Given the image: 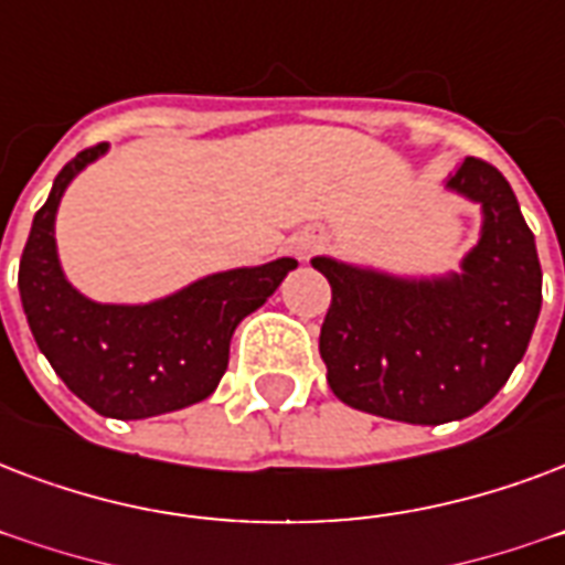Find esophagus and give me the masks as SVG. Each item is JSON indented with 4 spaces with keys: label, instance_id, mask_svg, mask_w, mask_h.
I'll use <instances>...</instances> for the list:
<instances>
[{
    "label": "esophagus",
    "instance_id": "obj_1",
    "mask_svg": "<svg viewBox=\"0 0 565 565\" xmlns=\"http://www.w3.org/2000/svg\"><path fill=\"white\" fill-rule=\"evenodd\" d=\"M320 248V236H299V239H292V252L299 254L301 260H308L313 252Z\"/></svg>",
    "mask_w": 565,
    "mask_h": 565
}]
</instances>
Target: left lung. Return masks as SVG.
<instances>
[{
  "instance_id": "8db88e82",
  "label": "left lung",
  "mask_w": 565,
  "mask_h": 565,
  "mask_svg": "<svg viewBox=\"0 0 565 565\" xmlns=\"http://www.w3.org/2000/svg\"><path fill=\"white\" fill-rule=\"evenodd\" d=\"M450 189L483 204L462 275L403 281L313 257L331 284L320 355L334 397L370 415L436 426L473 415L507 385L542 308L533 231L501 171L468 157Z\"/></svg>"
}]
</instances>
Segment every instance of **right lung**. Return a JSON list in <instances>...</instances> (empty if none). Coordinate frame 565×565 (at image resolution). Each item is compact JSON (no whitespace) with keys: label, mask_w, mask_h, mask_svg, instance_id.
<instances>
[{"label":"right lung","mask_w":565,"mask_h":565,"mask_svg":"<svg viewBox=\"0 0 565 565\" xmlns=\"http://www.w3.org/2000/svg\"><path fill=\"white\" fill-rule=\"evenodd\" d=\"M103 150L106 141L85 148L58 171L34 213L17 284L29 329L64 385L100 415L141 420L213 394L227 370L234 329L278 290L296 260L210 275L150 305L85 299L64 281L53 225L67 183Z\"/></svg>","instance_id":"1"}]
</instances>
